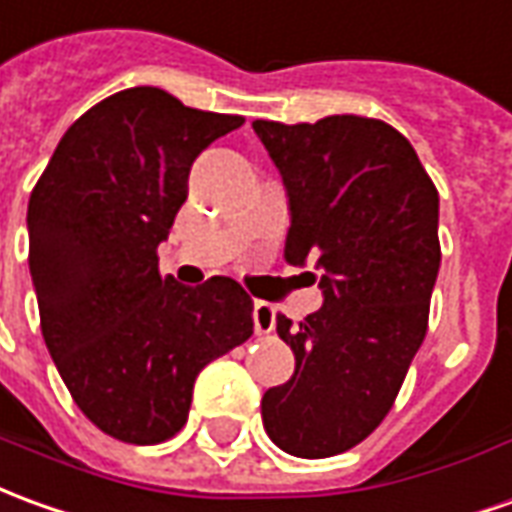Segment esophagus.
I'll list each match as a JSON object with an SVG mask.
<instances>
[{"label":"esophagus","instance_id":"obj_1","mask_svg":"<svg viewBox=\"0 0 512 512\" xmlns=\"http://www.w3.org/2000/svg\"><path fill=\"white\" fill-rule=\"evenodd\" d=\"M252 318H255L257 335H266V332L274 330V318H277V310H274V305H268V302H263V299H257L255 310H252Z\"/></svg>","mask_w":512,"mask_h":512}]
</instances>
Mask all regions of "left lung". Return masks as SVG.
Here are the masks:
<instances>
[{
    "label": "left lung",
    "instance_id": "8db88e82",
    "mask_svg": "<svg viewBox=\"0 0 512 512\" xmlns=\"http://www.w3.org/2000/svg\"><path fill=\"white\" fill-rule=\"evenodd\" d=\"M252 130L288 194L285 260L316 263L324 293L299 324L277 316L296 368L263 393V427L288 455H341L388 416L427 335L441 268L438 191L385 121L257 119Z\"/></svg>",
    "mask_w": 512,
    "mask_h": 512
}]
</instances>
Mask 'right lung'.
<instances>
[{"label":"right lung","instance_id":"add662e5","mask_svg":"<svg viewBox=\"0 0 512 512\" xmlns=\"http://www.w3.org/2000/svg\"><path fill=\"white\" fill-rule=\"evenodd\" d=\"M241 124L160 88H127L71 124L32 188L30 274L46 349L110 438L144 446L177 435L199 371L255 330L235 280L188 288L157 268L194 160Z\"/></svg>","mask_w":512,"mask_h":512}]
</instances>
